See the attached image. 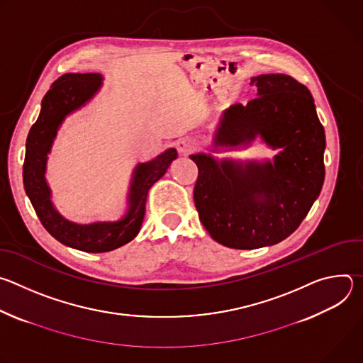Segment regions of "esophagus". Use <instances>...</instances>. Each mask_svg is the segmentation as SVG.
Returning <instances> with one entry per match:
<instances>
[{
    "mask_svg": "<svg viewBox=\"0 0 363 363\" xmlns=\"http://www.w3.org/2000/svg\"><path fill=\"white\" fill-rule=\"evenodd\" d=\"M177 149L181 155H188L195 149V142L191 138H181L177 142Z\"/></svg>",
    "mask_w": 363,
    "mask_h": 363,
    "instance_id": "esophagus-1",
    "label": "esophagus"
}]
</instances>
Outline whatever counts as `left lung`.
<instances>
[{
    "label": "left lung",
    "mask_w": 363,
    "mask_h": 363,
    "mask_svg": "<svg viewBox=\"0 0 363 363\" xmlns=\"http://www.w3.org/2000/svg\"><path fill=\"white\" fill-rule=\"evenodd\" d=\"M257 97L223 112L198 167L194 202L205 230L220 244L252 250L287 238L318 199L323 181L325 129L308 89L287 74L251 77ZM260 137L279 148L273 162L216 159L214 151L246 147Z\"/></svg>",
    "instance_id": "1"
}]
</instances>
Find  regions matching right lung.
I'll use <instances>...</instances> for the list:
<instances>
[{
  "instance_id": "right-lung-1",
  "label": "right lung",
  "mask_w": 363,
  "mask_h": 363,
  "mask_svg": "<svg viewBox=\"0 0 363 363\" xmlns=\"http://www.w3.org/2000/svg\"><path fill=\"white\" fill-rule=\"evenodd\" d=\"M101 84L103 76L99 73H67L51 84L43 97L40 115L28 132L23 165L24 189L43 227L62 244L84 252L112 251L138 235L150 186L165 175L178 157L177 149L169 147L152 161L135 167L126 213L121 220L79 224L65 218L51 201V189L45 179L48 153L66 118L86 106Z\"/></svg>"
}]
</instances>
